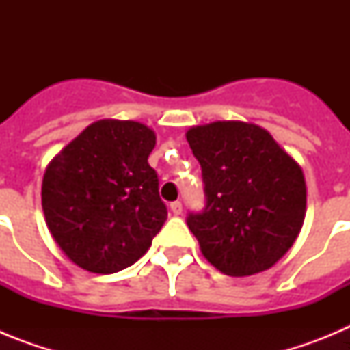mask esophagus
<instances>
[{"instance_id": "obj_1", "label": "esophagus", "mask_w": 350, "mask_h": 350, "mask_svg": "<svg viewBox=\"0 0 350 350\" xmlns=\"http://www.w3.org/2000/svg\"><path fill=\"white\" fill-rule=\"evenodd\" d=\"M170 208H172V212L175 213V215H180V213H182V203L180 202H173L172 205H170Z\"/></svg>"}]
</instances>
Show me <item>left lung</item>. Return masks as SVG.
Returning <instances> with one entry per match:
<instances>
[{"mask_svg":"<svg viewBox=\"0 0 350 350\" xmlns=\"http://www.w3.org/2000/svg\"><path fill=\"white\" fill-rule=\"evenodd\" d=\"M185 138L205 184V210L187 217L202 254L230 277L273 267L305 221L301 166L267 129L242 120L193 126Z\"/></svg>","mask_w":350,"mask_h":350,"instance_id":"1","label":"left lung"}]
</instances>
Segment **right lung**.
Segmentation results:
<instances>
[{"label": "right lung", "instance_id": "1", "mask_svg": "<svg viewBox=\"0 0 350 350\" xmlns=\"http://www.w3.org/2000/svg\"><path fill=\"white\" fill-rule=\"evenodd\" d=\"M156 133L137 120L92 122L49 163L42 208L55 243L77 267L116 273L137 262L166 221Z\"/></svg>", "mask_w": 350, "mask_h": 350}]
</instances>
